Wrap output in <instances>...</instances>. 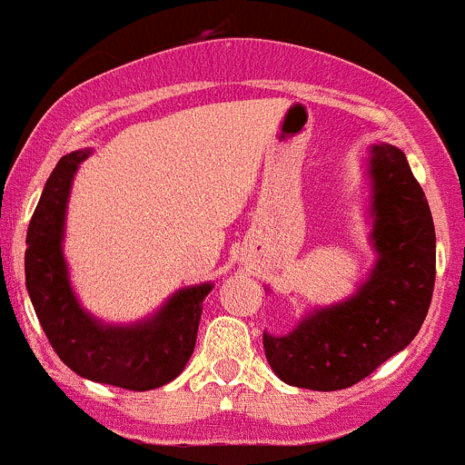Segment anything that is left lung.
I'll return each mask as SVG.
<instances>
[{"mask_svg":"<svg viewBox=\"0 0 465 465\" xmlns=\"http://www.w3.org/2000/svg\"><path fill=\"white\" fill-rule=\"evenodd\" d=\"M366 166L377 254L368 277L288 334L263 332L272 372L291 386L331 392L361 381L412 341L430 308L437 243L426 194L397 146L374 143Z\"/></svg>","mask_w":465,"mask_h":465,"instance_id":"8db88e82","label":"left lung"}]
</instances>
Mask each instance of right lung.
I'll return each mask as SVG.
<instances>
[{"mask_svg": "<svg viewBox=\"0 0 465 465\" xmlns=\"http://www.w3.org/2000/svg\"><path fill=\"white\" fill-rule=\"evenodd\" d=\"M91 154V148L64 154L44 186L28 223L26 288L48 341L73 372L126 391H153L186 368L213 282L179 288L151 317L133 323L102 322L79 303L64 234L73 179Z\"/></svg>", "mask_w": 465, "mask_h": 465, "instance_id": "add662e5", "label": "right lung"}]
</instances>
